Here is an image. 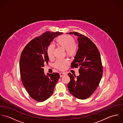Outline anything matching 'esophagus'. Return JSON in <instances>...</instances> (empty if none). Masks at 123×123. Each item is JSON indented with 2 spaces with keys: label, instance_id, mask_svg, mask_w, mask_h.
I'll use <instances>...</instances> for the list:
<instances>
[{
  "label": "esophagus",
  "instance_id": "esophagus-1",
  "mask_svg": "<svg viewBox=\"0 0 123 123\" xmlns=\"http://www.w3.org/2000/svg\"><path fill=\"white\" fill-rule=\"evenodd\" d=\"M66 73H63V72H61V73H59V74H60V76L61 77H62V76H63L64 75H66Z\"/></svg>",
  "mask_w": 123,
  "mask_h": 123
}]
</instances>
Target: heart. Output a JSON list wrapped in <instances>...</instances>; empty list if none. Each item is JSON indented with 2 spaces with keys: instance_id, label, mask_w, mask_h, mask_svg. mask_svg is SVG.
<instances>
[{
  "instance_id": "1",
  "label": "heart",
  "mask_w": 123,
  "mask_h": 123,
  "mask_svg": "<svg viewBox=\"0 0 123 123\" xmlns=\"http://www.w3.org/2000/svg\"><path fill=\"white\" fill-rule=\"evenodd\" d=\"M56 45L66 50L67 55L69 56H74L78 50L77 45L75 43L74 38L68 35H61L56 38L55 40ZM54 50V46L51 45L48 47L47 50V54L49 59L53 57ZM69 62L67 60L57 59L54 64L55 68L59 70H64L68 65Z\"/></svg>"
}]
</instances>
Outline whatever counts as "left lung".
Wrapping results in <instances>:
<instances>
[{"label": "left lung", "instance_id": "1", "mask_svg": "<svg viewBox=\"0 0 123 123\" xmlns=\"http://www.w3.org/2000/svg\"><path fill=\"white\" fill-rule=\"evenodd\" d=\"M78 37V49L71 65V68L79 67V75H68L69 92L74 97L86 99L95 91L101 79L103 68L99 51L96 45L87 37L78 32H69Z\"/></svg>", "mask_w": 123, "mask_h": 123}]
</instances>
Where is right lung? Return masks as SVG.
I'll use <instances>...</instances> for the list:
<instances>
[{
  "instance_id": "1",
  "label": "right lung",
  "mask_w": 123,
  "mask_h": 123,
  "mask_svg": "<svg viewBox=\"0 0 123 123\" xmlns=\"http://www.w3.org/2000/svg\"><path fill=\"white\" fill-rule=\"evenodd\" d=\"M62 32L46 31L30 41L23 50L19 61L21 81L29 96L36 101L43 102L52 95L60 75L44 72L48 64L47 50L50 43Z\"/></svg>"
}]
</instances>
